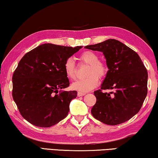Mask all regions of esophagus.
Segmentation results:
<instances>
[{"label":"esophagus","mask_w":158,"mask_h":158,"mask_svg":"<svg viewBox=\"0 0 158 158\" xmlns=\"http://www.w3.org/2000/svg\"><path fill=\"white\" fill-rule=\"evenodd\" d=\"M85 94H86V92H77V97H82Z\"/></svg>","instance_id":"34e87169"}]
</instances>
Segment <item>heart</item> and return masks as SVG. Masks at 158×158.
I'll return each instance as SVG.
<instances>
[{
  "label": "heart",
  "mask_w": 158,
  "mask_h": 158,
  "mask_svg": "<svg viewBox=\"0 0 158 158\" xmlns=\"http://www.w3.org/2000/svg\"><path fill=\"white\" fill-rule=\"evenodd\" d=\"M80 59L89 67L87 72V77L77 80L71 84V88L77 91L86 92L96 87L99 82V77H104L107 73V67L99 61L96 53L92 51H85L80 56ZM64 71L66 76L70 79H74L76 76V69L74 59L69 58L64 64Z\"/></svg>",
  "instance_id": "heart-1"
}]
</instances>
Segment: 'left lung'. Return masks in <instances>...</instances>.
<instances>
[{
    "label": "left lung",
    "mask_w": 158,
    "mask_h": 158,
    "mask_svg": "<svg viewBox=\"0 0 158 158\" xmlns=\"http://www.w3.org/2000/svg\"><path fill=\"white\" fill-rule=\"evenodd\" d=\"M85 48L103 52L108 71L101 89L114 90L94 92L97 102L92 108V115L109 125L129 120L140 110L148 92V72L143 61L136 52L115 39Z\"/></svg>",
    "instance_id": "8db88e82"
}]
</instances>
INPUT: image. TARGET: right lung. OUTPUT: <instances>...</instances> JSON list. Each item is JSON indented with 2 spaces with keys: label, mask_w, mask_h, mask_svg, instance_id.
Here are the masks:
<instances>
[{
  "label": "right lung",
  "mask_w": 158,
  "mask_h": 158,
  "mask_svg": "<svg viewBox=\"0 0 158 158\" xmlns=\"http://www.w3.org/2000/svg\"><path fill=\"white\" fill-rule=\"evenodd\" d=\"M82 48L45 43L19 61L12 76V97L28 123L50 127L68 115L77 92L64 90L69 85L64 64Z\"/></svg>",
  "instance_id": "right-lung-1"
}]
</instances>
